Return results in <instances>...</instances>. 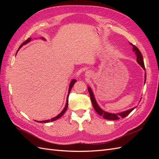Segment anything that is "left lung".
<instances>
[{
	"label": "left lung",
	"mask_w": 159,
	"mask_h": 159,
	"mask_svg": "<svg viewBox=\"0 0 159 159\" xmlns=\"http://www.w3.org/2000/svg\"><path fill=\"white\" fill-rule=\"evenodd\" d=\"M130 44L133 46V51H134V52H135V54L137 55V62L139 64V65H140L142 67V68L145 70V64H144V61H143V56L141 54V52H140V50H139V48L137 46L132 44L131 43H130ZM145 81H146V74H145ZM88 91H89V93L90 98H91V103H92V105H93V106L94 107V109L95 110V111L97 112L99 115H101V116H102L105 119H107V120H117V119H119L120 118H121V117L124 118V117H125L126 116H127V115L134 109V108H132L131 109L127 110L124 112L117 113V114L105 112V111H104L103 110H102L99 107V105H98L97 102H96V101L95 99V98H94V95H93L92 91H91V89L89 87H88Z\"/></svg>",
	"instance_id": "8db88e82"
}]
</instances>
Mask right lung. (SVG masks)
Wrapping results in <instances>:
<instances>
[{
    "label": "right lung",
    "instance_id": "right-lung-1",
    "mask_svg": "<svg viewBox=\"0 0 159 159\" xmlns=\"http://www.w3.org/2000/svg\"><path fill=\"white\" fill-rule=\"evenodd\" d=\"M42 39H43V40H45L44 38H42ZM31 40V38H28V39L26 40H25V42H24L20 46V47H19V49L20 48L23 46V45H25V44H27L28 42H29ZM18 49V50H19ZM18 51H17V52H18ZM76 82V80H72V81H71V83H70V88H69V91H68V97H67V102H66V106H65V107H64V109H63V111H62L58 115H57L56 117H54V118H52V119H49V120H46V121H39V123H48V122H50V121H56V119H59L60 117H61L62 115H63L64 114V113L66 112V109H67V108H68V96H69V94H70V91H71V88H72V87H73L74 86V84ZM37 122H38V121H37Z\"/></svg>",
    "mask_w": 159,
    "mask_h": 159
}]
</instances>
